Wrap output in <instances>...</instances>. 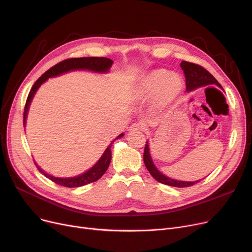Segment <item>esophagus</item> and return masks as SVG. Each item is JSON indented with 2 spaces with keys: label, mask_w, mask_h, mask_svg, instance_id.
<instances>
[{
  "label": "esophagus",
  "mask_w": 252,
  "mask_h": 252,
  "mask_svg": "<svg viewBox=\"0 0 252 252\" xmlns=\"http://www.w3.org/2000/svg\"><path fill=\"white\" fill-rule=\"evenodd\" d=\"M130 131H134V130H143L144 129V126H142V125H140V124H134V125H131L130 126H129V128H128Z\"/></svg>",
  "instance_id": "1"
}]
</instances>
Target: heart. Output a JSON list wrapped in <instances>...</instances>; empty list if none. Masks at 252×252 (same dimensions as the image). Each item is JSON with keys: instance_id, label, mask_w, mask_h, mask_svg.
<instances>
[{"instance_id": "1", "label": "heart", "mask_w": 252, "mask_h": 252, "mask_svg": "<svg viewBox=\"0 0 252 252\" xmlns=\"http://www.w3.org/2000/svg\"><path fill=\"white\" fill-rule=\"evenodd\" d=\"M184 82L180 75L166 69H155L145 74L137 87V95L142 101L155 98L158 108L173 104L182 94Z\"/></svg>"}]
</instances>
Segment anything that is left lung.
Returning a JSON list of instances; mask_svg holds the SVG:
<instances>
[{
	"instance_id": "8db88e82",
	"label": "left lung",
	"mask_w": 252,
	"mask_h": 252,
	"mask_svg": "<svg viewBox=\"0 0 252 252\" xmlns=\"http://www.w3.org/2000/svg\"><path fill=\"white\" fill-rule=\"evenodd\" d=\"M181 67L184 70L185 77H186V90L187 92L194 91L200 87L204 86H209V85H217L218 87L221 88L220 83L217 81V79L214 77L213 74H210L205 68H203L202 66L187 62V61H182L181 63ZM144 163L146 165L148 171L150 175L157 181L161 184L168 185V186L171 187H178V188H185V187H190L195 185L196 183L200 182L199 181H195V182H184V181H177L173 180L163 174H161L159 170L157 169V167L154 165L153 160L150 155L149 151V145L148 141L146 142V145H145V149H144Z\"/></svg>"
}]
</instances>
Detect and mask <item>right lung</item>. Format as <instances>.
<instances>
[{
    "label": "right lung",
    "instance_id": "1",
    "mask_svg": "<svg viewBox=\"0 0 252 252\" xmlns=\"http://www.w3.org/2000/svg\"><path fill=\"white\" fill-rule=\"evenodd\" d=\"M112 63H113V61L111 59L105 58V57H83V58L66 59V60H63V61L59 62L58 64L53 66V67H51L49 70H47L41 77L37 79V81L34 83V85L32 86V88L31 89V92L28 96V99H26L25 107H24L23 125L25 126L26 116H28L30 105L32 103V100L34 94H35V92L37 91V89L39 87H41V85H43L47 81L49 77L58 76L62 73H66V72L72 71V70H91V71L101 72V73L107 72L112 66ZM123 136H124V134H121L118 137L115 138V140L122 138ZM114 141H112L109 146L106 148L103 155L101 156V158L96 162V164L94 166L91 167L83 175H79L76 177H72V178L53 177V176L46 174L45 171L41 167H39L35 162H34V164L36 165L38 170L41 171V173L45 177H47L49 180L53 181L54 183L60 185V186L68 187V188L82 187L90 183L98 181L105 174V171L107 170V168L110 164V161H111V146H112Z\"/></svg>",
    "mask_w": 252,
    "mask_h": 252
}]
</instances>
